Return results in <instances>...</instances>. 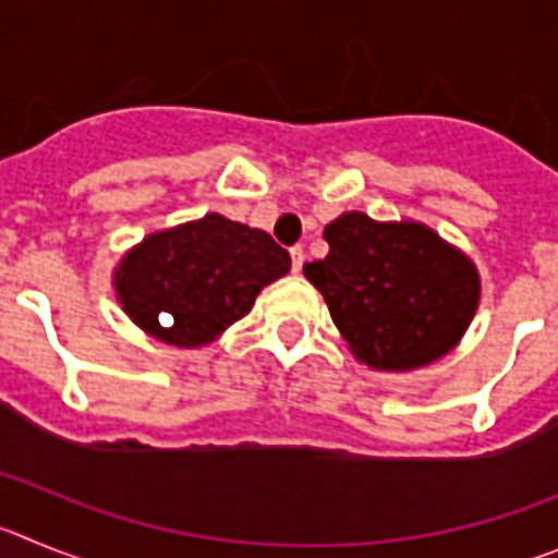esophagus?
<instances>
[{
  "label": "esophagus",
  "mask_w": 558,
  "mask_h": 558,
  "mask_svg": "<svg viewBox=\"0 0 558 558\" xmlns=\"http://www.w3.org/2000/svg\"><path fill=\"white\" fill-rule=\"evenodd\" d=\"M303 260H305V250L291 247V269H294V272H300V269H303Z\"/></svg>",
  "instance_id": "1"
}]
</instances>
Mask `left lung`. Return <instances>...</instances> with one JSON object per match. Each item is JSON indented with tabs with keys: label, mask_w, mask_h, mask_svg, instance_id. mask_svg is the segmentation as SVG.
Here are the masks:
<instances>
[{
	"label": "left lung",
	"mask_w": 558,
	"mask_h": 558,
	"mask_svg": "<svg viewBox=\"0 0 558 558\" xmlns=\"http://www.w3.org/2000/svg\"><path fill=\"white\" fill-rule=\"evenodd\" d=\"M330 253L303 272L323 291L350 353L405 373L453 350L473 323L478 269L420 222H375L350 210L325 228Z\"/></svg>",
	"instance_id": "8db88e82"
}]
</instances>
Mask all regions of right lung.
<instances>
[{
  "label": "right lung",
  "instance_id": "obj_1",
  "mask_svg": "<svg viewBox=\"0 0 558 558\" xmlns=\"http://www.w3.org/2000/svg\"><path fill=\"white\" fill-rule=\"evenodd\" d=\"M291 258L269 233L222 214L149 233L113 272L117 300L144 333L174 348H203L250 314Z\"/></svg>",
  "mask_w": 558,
  "mask_h": 558
}]
</instances>
